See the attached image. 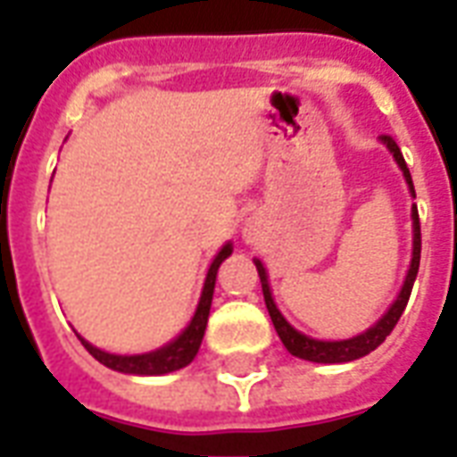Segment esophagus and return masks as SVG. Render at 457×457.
I'll return each instance as SVG.
<instances>
[{"label": "esophagus", "mask_w": 457, "mask_h": 457, "mask_svg": "<svg viewBox=\"0 0 457 457\" xmlns=\"http://www.w3.org/2000/svg\"><path fill=\"white\" fill-rule=\"evenodd\" d=\"M243 238L251 243V245L261 241V221H258L255 216H251V219L245 221V226H243Z\"/></svg>", "instance_id": "34e87169"}]
</instances>
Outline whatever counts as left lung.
<instances>
[{
    "mask_svg": "<svg viewBox=\"0 0 457 457\" xmlns=\"http://www.w3.org/2000/svg\"><path fill=\"white\" fill-rule=\"evenodd\" d=\"M379 141L385 143V145L389 148V153L395 155L399 170L404 172L409 192H411V196H416L414 182H411V175H409V168H406L404 155H402V151H399V145L395 143V138H392V136H382ZM411 221H414L411 265H409V270H406V279H404V285H402L399 297L395 299V304L389 306L387 314L382 316L378 324L370 326L365 334L353 336V338H345V341H316V338H309V336L299 334L295 326H289L287 319L279 314V309L275 306V302H272V295H270V285H268V272H265L261 261H255V268H258V275H261L262 297H265V306H268L270 319H272V324H275V331H278L279 341L285 343V348H287L292 355H297V358H302V361H312V362H351L375 351L379 343L392 334V328L397 326L399 316H402V312L406 309V302H409V295H411V287H414L416 272H419V261H421V226H419V212H416V204L411 206Z\"/></svg>",
    "mask_w": 457,
    "mask_h": 457,
    "instance_id": "left-lung-1",
    "label": "left lung"
}]
</instances>
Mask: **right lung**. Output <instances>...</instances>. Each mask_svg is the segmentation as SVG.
<instances>
[{"label":"right lung","instance_id":"right-lung-1","mask_svg":"<svg viewBox=\"0 0 457 457\" xmlns=\"http://www.w3.org/2000/svg\"><path fill=\"white\" fill-rule=\"evenodd\" d=\"M233 253L231 243H226L221 251L216 253V258L209 265V272H206L204 289H202V297H199V304H196V312L192 316V321L187 324V328L175 338L170 341L168 345H162L158 351L143 353V355H114V353H106L95 348L92 343H87L82 336H78L82 345L87 348L89 355L96 358V361L106 365V368L116 370V372H126V375H168V372H175V370L185 368L189 362L195 361L196 351L202 345V338H204L206 321H209V309H212V297H214V285H216V272H219V265L228 258Z\"/></svg>","mask_w":457,"mask_h":457}]
</instances>
